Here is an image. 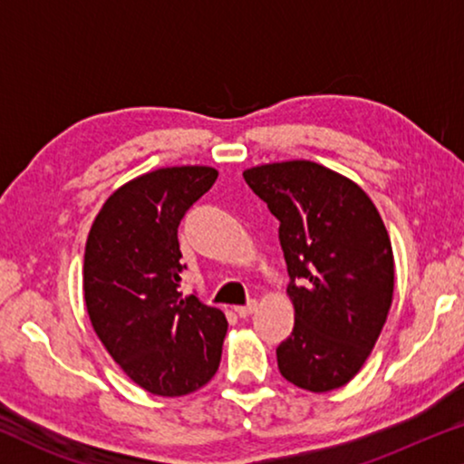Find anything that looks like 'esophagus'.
Instances as JSON below:
<instances>
[{
	"mask_svg": "<svg viewBox=\"0 0 464 464\" xmlns=\"http://www.w3.org/2000/svg\"><path fill=\"white\" fill-rule=\"evenodd\" d=\"M256 309H258V303L256 300H252V303H247L246 306H235V313H237L241 319H246V317H250Z\"/></svg>",
	"mask_w": 464,
	"mask_h": 464,
	"instance_id": "1",
	"label": "esophagus"
}]
</instances>
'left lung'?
<instances>
[{"label": "left lung", "instance_id": "left-lung-1", "mask_svg": "<svg viewBox=\"0 0 464 464\" xmlns=\"http://www.w3.org/2000/svg\"><path fill=\"white\" fill-rule=\"evenodd\" d=\"M279 220L295 330L277 347L285 381L313 393L347 384L374 349L393 303L389 233L368 193L315 161L247 168Z\"/></svg>", "mask_w": 464, "mask_h": 464}]
</instances>
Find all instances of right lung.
Instances as JSON below:
<instances>
[{
	"label": "right lung",
	"mask_w": 464,
	"mask_h": 464,
	"mask_svg": "<svg viewBox=\"0 0 464 464\" xmlns=\"http://www.w3.org/2000/svg\"><path fill=\"white\" fill-rule=\"evenodd\" d=\"M210 166L160 168L109 195L90 227L83 300L96 336L149 393L180 397L217 374L227 317L179 292V225L214 185Z\"/></svg>",
	"instance_id": "right-lung-1"
}]
</instances>
